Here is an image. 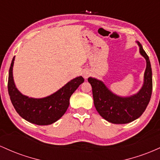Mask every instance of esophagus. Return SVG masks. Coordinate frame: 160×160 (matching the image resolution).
<instances>
[{"mask_svg": "<svg viewBox=\"0 0 160 160\" xmlns=\"http://www.w3.org/2000/svg\"><path fill=\"white\" fill-rule=\"evenodd\" d=\"M82 75H83L84 78L87 79V78H88V76L90 75V72L88 70H85L83 72V73H82Z\"/></svg>", "mask_w": 160, "mask_h": 160, "instance_id": "34e87169", "label": "esophagus"}]
</instances>
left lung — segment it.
<instances>
[{
  "label": "left lung",
  "mask_w": 160,
  "mask_h": 160,
  "mask_svg": "<svg viewBox=\"0 0 160 160\" xmlns=\"http://www.w3.org/2000/svg\"><path fill=\"white\" fill-rule=\"evenodd\" d=\"M139 52L146 60L143 84L138 93L128 97L114 94L102 81L89 77L88 81L92 87L94 107L100 116L113 124H126L138 119L148 107L152 94V69L149 57L139 41Z\"/></svg>",
  "instance_id": "obj_1"
}]
</instances>
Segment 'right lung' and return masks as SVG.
I'll return each instance as SVG.
<instances>
[{"label": "right lung", "mask_w": 160, "mask_h": 160, "mask_svg": "<svg viewBox=\"0 0 160 160\" xmlns=\"http://www.w3.org/2000/svg\"><path fill=\"white\" fill-rule=\"evenodd\" d=\"M15 57L9 70L8 93L18 114L26 121L38 125H48L60 119L69 105L71 95L83 83L82 76L73 78L55 93L43 98H33L22 94L16 87L12 75Z\"/></svg>", "instance_id": "right-lung-1"}]
</instances>
